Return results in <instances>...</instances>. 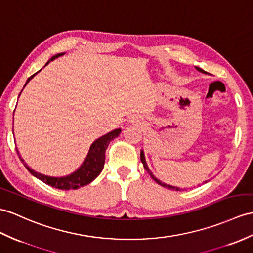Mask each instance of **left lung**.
Masks as SVG:
<instances>
[{"label":"left lung","instance_id":"left-lung-1","mask_svg":"<svg viewBox=\"0 0 253 253\" xmlns=\"http://www.w3.org/2000/svg\"><path fill=\"white\" fill-rule=\"evenodd\" d=\"M195 69L198 70L199 72H201V73H204V74H208L207 72H205L204 70H202V69H200V67H198V66H195ZM140 161H141V163H143V165H144V169L148 171V174L150 175V177L152 178L153 180H155L157 183H159L160 186H162V187H164V188H168V189H169V190H175V191H180V189L178 188V187H174V186H169V184H166V183H164V182H162L161 180H159L158 178H156L155 177V175L152 174V171L149 169V168H148V165H147V162H146V159H145V153H144V150H141L140 151ZM206 182V181H205Z\"/></svg>","mask_w":253,"mask_h":253}]
</instances>
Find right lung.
Segmentation results:
<instances>
[{
	"mask_svg": "<svg viewBox=\"0 0 253 253\" xmlns=\"http://www.w3.org/2000/svg\"><path fill=\"white\" fill-rule=\"evenodd\" d=\"M63 54H64V52L53 55L51 59L48 60V62L45 64V66L48 65L54 59H57L58 57H61V55H63ZM41 71H42V69L39 72L33 74L31 77H29L26 84H24V87H26L30 80L32 79L36 75V74L40 73ZM22 90H21V92H22ZM120 133H121V128H116V130L109 132L105 135H103L102 137L94 140L93 143H92V145L90 146L89 152H88L87 157H85L84 161L83 162L82 165L79 166L78 169L73 171L72 174L67 175V176H63V177H51V176H47L44 174L38 173V171H35L34 169H31L30 166L27 165V163L24 162V160L21 158L18 149H17V153H18V156H19L21 162L27 168V169L41 181H42L44 183L48 184V186H51L52 188H55V189H60V190L74 189L75 190L80 187L87 186V184L93 181L95 178L101 174V171L103 170V168H104V163H105V151L107 149V147H108L110 141H112L114 138L119 136Z\"/></svg>",
	"mask_w": 253,
	"mask_h": 253,
	"instance_id": "right-lung-1",
	"label": "right lung"
}]
</instances>
